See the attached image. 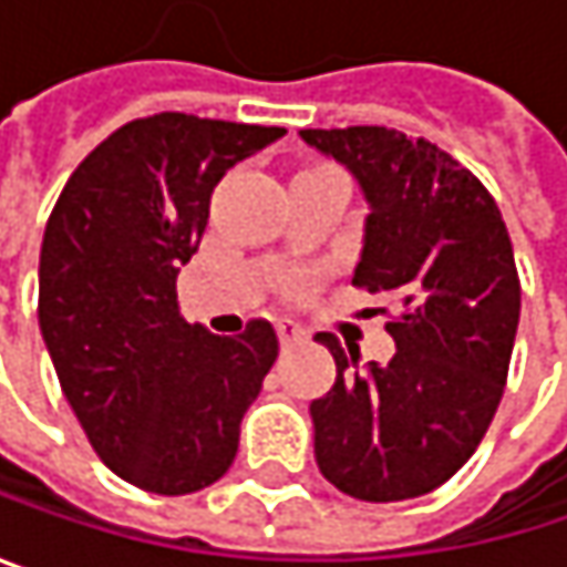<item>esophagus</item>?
<instances>
[{
  "instance_id": "esophagus-1",
  "label": "esophagus",
  "mask_w": 567,
  "mask_h": 567,
  "mask_svg": "<svg viewBox=\"0 0 567 567\" xmlns=\"http://www.w3.org/2000/svg\"><path fill=\"white\" fill-rule=\"evenodd\" d=\"M276 334H279L282 344H291V341H301V338H305V328H301L298 321L282 318V321H276Z\"/></svg>"
}]
</instances>
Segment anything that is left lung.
<instances>
[{"instance_id": "obj_1", "label": "left lung", "mask_w": 567, "mask_h": 567, "mask_svg": "<svg viewBox=\"0 0 567 567\" xmlns=\"http://www.w3.org/2000/svg\"><path fill=\"white\" fill-rule=\"evenodd\" d=\"M358 176L371 213L351 285L394 305V358L318 334L338 368L311 400L321 476L361 503L416 499L483 443L509 378L522 285L512 239L480 176L394 127L298 131Z\"/></svg>"}]
</instances>
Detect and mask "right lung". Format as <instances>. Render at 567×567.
I'll return each mask as SVG.
<instances>
[{"label": "right lung", "instance_id": "1", "mask_svg": "<svg viewBox=\"0 0 567 567\" xmlns=\"http://www.w3.org/2000/svg\"><path fill=\"white\" fill-rule=\"evenodd\" d=\"M285 127L164 111L101 141L68 176L39 259V328L87 443L124 483L186 496L236 460L239 423L279 358L252 318L219 338L189 324L176 276L229 167Z\"/></svg>", "mask_w": 567, "mask_h": 567}]
</instances>
